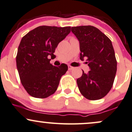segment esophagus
I'll return each instance as SVG.
<instances>
[{
    "label": "esophagus",
    "instance_id": "34e87169",
    "mask_svg": "<svg viewBox=\"0 0 132 132\" xmlns=\"http://www.w3.org/2000/svg\"><path fill=\"white\" fill-rule=\"evenodd\" d=\"M73 69H74V67L70 66V65H69V66H68V69H69V70H72Z\"/></svg>",
    "mask_w": 132,
    "mask_h": 132
}]
</instances>
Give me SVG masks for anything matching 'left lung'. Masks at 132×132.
Masks as SVG:
<instances>
[{"instance_id": "left-lung-1", "label": "left lung", "mask_w": 132, "mask_h": 132, "mask_svg": "<svg viewBox=\"0 0 132 132\" xmlns=\"http://www.w3.org/2000/svg\"><path fill=\"white\" fill-rule=\"evenodd\" d=\"M71 31L80 44V59L87 57L90 70L77 79L81 94L92 101L105 97L112 87L117 60L111 40L96 27H73Z\"/></svg>"}]
</instances>
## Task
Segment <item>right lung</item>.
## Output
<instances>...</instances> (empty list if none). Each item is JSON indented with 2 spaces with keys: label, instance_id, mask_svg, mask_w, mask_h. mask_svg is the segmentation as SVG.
<instances>
[{
  "label": "right lung",
  "instance_id": "add662e5",
  "mask_svg": "<svg viewBox=\"0 0 132 132\" xmlns=\"http://www.w3.org/2000/svg\"><path fill=\"white\" fill-rule=\"evenodd\" d=\"M71 27L40 26L22 38L16 56L21 82L31 96L45 99L55 92L60 79L68 71L66 64H51L60 42L70 33Z\"/></svg>",
  "mask_w": 132,
  "mask_h": 132
}]
</instances>
